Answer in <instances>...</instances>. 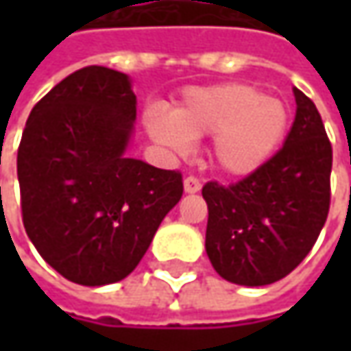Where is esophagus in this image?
Listing matches in <instances>:
<instances>
[{"mask_svg": "<svg viewBox=\"0 0 351 351\" xmlns=\"http://www.w3.org/2000/svg\"><path fill=\"white\" fill-rule=\"evenodd\" d=\"M183 189H185V193H197V191L201 189V182H199V178H195V176L185 178V182H183Z\"/></svg>", "mask_w": 351, "mask_h": 351, "instance_id": "34e87169", "label": "esophagus"}]
</instances>
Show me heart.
<instances>
[{
	"mask_svg": "<svg viewBox=\"0 0 351 351\" xmlns=\"http://www.w3.org/2000/svg\"><path fill=\"white\" fill-rule=\"evenodd\" d=\"M148 134L171 154L187 156L193 138L210 136V160L226 176H248L276 154L289 113L276 97L246 84L189 89L173 109L148 111Z\"/></svg>",
	"mask_w": 351,
	"mask_h": 351,
	"instance_id": "b5f03b06",
	"label": "heart"
}]
</instances>
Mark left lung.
Returning <instances> with one entry per match:
<instances>
[{
    "mask_svg": "<svg viewBox=\"0 0 351 351\" xmlns=\"http://www.w3.org/2000/svg\"><path fill=\"white\" fill-rule=\"evenodd\" d=\"M297 115L281 150L230 185L205 183V248L236 285L276 283L313 250L330 209L332 144L317 105L293 89Z\"/></svg>",
    "mask_w": 351,
    "mask_h": 351,
    "instance_id": "8db88e82",
    "label": "left lung"
}]
</instances>
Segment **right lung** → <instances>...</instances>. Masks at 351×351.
I'll return each instance as SVG.
<instances>
[{"instance_id": "obj_1", "label": "right lung", "mask_w": 351, "mask_h": 351, "mask_svg": "<svg viewBox=\"0 0 351 351\" xmlns=\"http://www.w3.org/2000/svg\"><path fill=\"white\" fill-rule=\"evenodd\" d=\"M134 121L128 75L88 66L50 89L23 130L25 230L45 262L80 285L125 279L182 199L180 171L125 156Z\"/></svg>"}]
</instances>
